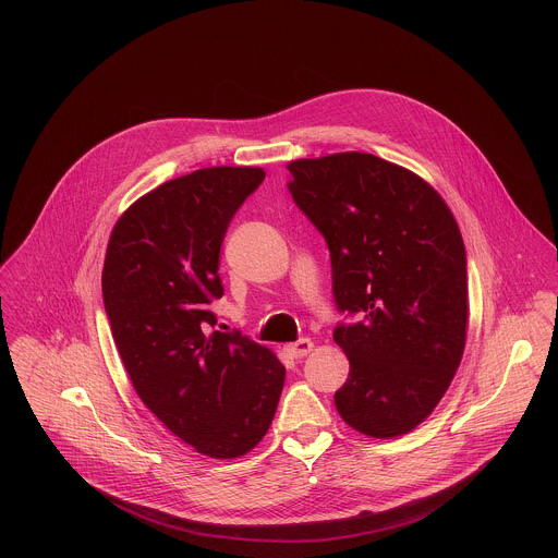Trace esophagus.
Instances as JSON below:
<instances>
[{
    "label": "esophagus",
    "mask_w": 558,
    "mask_h": 558,
    "mask_svg": "<svg viewBox=\"0 0 558 558\" xmlns=\"http://www.w3.org/2000/svg\"><path fill=\"white\" fill-rule=\"evenodd\" d=\"M283 350H286L292 359H303V356H307V354L314 350V341H312V339H301V341H296V343H288Z\"/></svg>",
    "instance_id": "obj_1"
}]
</instances>
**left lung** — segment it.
<instances>
[{
  "label": "left lung",
  "mask_w": 558,
  "mask_h": 558,
  "mask_svg": "<svg viewBox=\"0 0 558 558\" xmlns=\"http://www.w3.org/2000/svg\"><path fill=\"white\" fill-rule=\"evenodd\" d=\"M288 171L328 244L337 310L363 316L332 332L350 361L337 412L369 438L408 434L447 393L466 345L458 221L429 182L367 153L292 160Z\"/></svg>",
  "instance_id": "obj_1"
}]
</instances>
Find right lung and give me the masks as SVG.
<instances>
[{
    "label": "right lung",
    "instance_id": "1",
    "mask_svg": "<svg viewBox=\"0 0 558 558\" xmlns=\"http://www.w3.org/2000/svg\"><path fill=\"white\" fill-rule=\"evenodd\" d=\"M262 167H206L131 204L102 266V301L140 399L197 453L232 460L268 432L286 367L240 332L215 330L219 253Z\"/></svg>",
    "mask_w": 558,
    "mask_h": 558
}]
</instances>
